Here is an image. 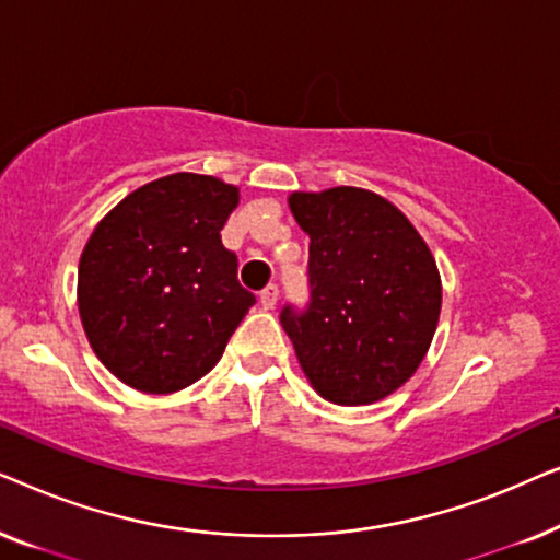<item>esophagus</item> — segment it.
Here are the masks:
<instances>
[{
	"label": "esophagus",
	"instance_id": "obj_1",
	"mask_svg": "<svg viewBox=\"0 0 560 560\" xmlns=\"http://www.w3.org/2000/svg\"><path fill=\"white\" fill-rule=\"evenodd\" d=\"M278 298H280V288L275 285V282H270V285L259 293V303H262L265 308H275V305H278Z\"/></svg>",
	"mask_w": 560,
	"mask_h": 560
}]
</instances>
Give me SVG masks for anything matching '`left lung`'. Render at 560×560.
Instances as JSON below:
<instances>
[{
	"instance_id": "obj_1",
	"label": "left lung",
	"mask_w": 560,
	"mask_h": 560,
	"mask_svg": "<svg viewBox=\"0 0 560 560\" xmlns=\"http://www.w3.org/2000/svg\"><path fill=\"white\" fill-rule=\"evenodd\" d=\"M308 247L311 301L280 324L320 397L377 402L423 362L441 316V275L408 217L372 190L293 194Z\"/></svg>"
}]
</instances>
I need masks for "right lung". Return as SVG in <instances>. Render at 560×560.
Segmentation results:
<instances>
[{
    "mask_svg": "<svg viewBox=\"0 0 560 560\" xmlns=\"http://www.w3.org/2000/svg\"><path fill=\"white\" fill-rule=\"evenodd\" d=\"M240 188L173 173L98 221L79 262V313L91 349L125 385L167 395L224 354L257 298L221 244Z\"/></svg>",
    "mask_w": 560,
    "mask_h": 560,
    "instance_id": "1",
    "label": "right lung"
}]
</instances>
